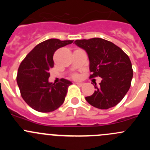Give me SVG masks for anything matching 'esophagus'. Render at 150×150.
I'll use <instances>...</instances> for the list:
<instances>
[{
  "label": "esophagus",
  "instance_id": "1",
  "mask_svg": "<svg viewBox=\"0 0 150 150\" xmlns=\"http://www.w3.org/2000/svg\"><path fill=\"white\" fill-rule=\"evenodd\" d=\"M76 84L77 85V86H82L83 85V83H79V82H78V83H76Z\"/></svg>",
  "mask_w": 150,
  "mask_h": 150
}]
</instances>
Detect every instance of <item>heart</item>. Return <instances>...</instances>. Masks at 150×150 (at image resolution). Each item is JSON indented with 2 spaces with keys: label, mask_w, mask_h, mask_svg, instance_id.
Wrapping results in <instances>:
<instances>
[{
  "label": "heart",
  "mask_w": 150,
  "mask_h": 150,
  "mask_svg": "<svg viewBox=\"0 0 150 150\" xmlns=\"http://www.w3.org/2000/svg\"><path fill=\"white\" fill-rule=\"evenodd\" d=\"M73 77H74V78H77L78 77V75H77V74H74V76H73Z\"/></svg>",
  "instance_id": "1"
}]
</instances>
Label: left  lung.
I'll list each match as a JSON object with an SVG mask.
<instances>
[{
    "label": "left lung",
    "instance_id": "obj_1",
    "mask_svg": "<svg viewBox=\"0 0 150 150\" xmlns=\"http://www.w3.org/2000/svg\"><path fill=\"white\" fill-rule=\"evenodd\" d=\"M75 44L83 49L89 59L90 77L102 80L91 96L86 100L91 106L101 110L117 105L126 95L133 77L129 57L119 46L102 38L76 40Z\"/></svg>",
    "mask_w": 150,
    "mask_h": 150
}]
</instances>
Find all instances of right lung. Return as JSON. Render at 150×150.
Wrapping results in <instances>:
<instances>
[{"mask_svg":"<svg viewBox=\"0 0 150 150\" xmlns=\"http://www.w3.org/2000/svg\"><path fill=\"white\" fill-rule=\"evenodd\" d=\"M72 43L73 40H46L37 45L20 64L17 84L23 100L35 110L52 112L64 101L67 88L72 83L62 79L60 83L52 84L48 79L50 70L54 67L55 52Z\"/></svg>","mask_w":150,"mask_h":150,"instance_id":"obj_1","label":"right lung"}]
</instances>
